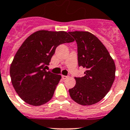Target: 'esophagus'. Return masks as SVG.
<instances>
[{"label": "esophagus", "mask_w": 130, "mask_h": 130, "mask_svg": "<svg viewBox=\"0 0 130 130\" xmlns=\"http://www.w3.org/2000/svg\"><path fill=\"white\" fill-rule=\"evenodd\" d=\"M69 76H65V75H62V78L63 79V80H65V79L68 78Z\"/></svg>", "instance_id": "esophagus-1"}]
</instances>
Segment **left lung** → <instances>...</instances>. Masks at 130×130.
Here are the masks:
<instances>
[{"mask_svg": "<svg viewBox=\"0 0 130 130\" xmlns=\"http://www.w3.org/2000/svg\"><path fill=\"white\" fill-rule=\"evenodd\" d=\"M78 46L79 66L85 76L75 77L76 85L69 90L73 100L81 105H92L104 98L115 78V61L99 38L88 31L69 32Z\"/></svg>", "mask_w": 130, "mask_h": 130, "instance_id": "left-lung-1", "label": "left lung"}]
</instances>
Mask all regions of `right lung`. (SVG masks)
I'll use <instances>...</instances> for the list:
<instances>
[{"instance_id": "obj_1", "label": "right lung", "mask_w": 130, "mask_h": 130, "mask_svg": "<svg viewBox=\"0 0 130 130\" xmlns=\"http://www.w3.org/2000/svg\"><path fill=\"white\" fill-rule=\"evenodd\" d=\"M74 41L65 31L40 30L31 34L21 45L10 69L13 88L22 100L40 106L50 100L61 78L59 74L46 71L56 48Z\"/></svg>"}]
</instances>
